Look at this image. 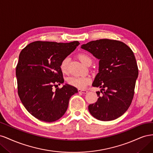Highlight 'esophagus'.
Masks as SVG:
<instances>
[{
  "label": "esophagus",
  "mask_w": 153,
  "mask_h": 153,
  "mask_svg": "<svg viewBox=\"0 0 153 153\" xmlns=\"http://www.w3.org/2000/svg\"><path fill=\"white\" fill-rule=\"evenodd\" d=\"M78 92L79 93H83V94H86L88 92V91L87 90H84V89H78Z\"/></svg>",
  "instance_id": "34e87169"
}]
</instances>
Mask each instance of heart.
<instances>
[{
  "label": "heart",
  "mask_w": 153,
  "mask_h": 153,
  "mask_svg": "<svg viewBox=\"0 0 153 153\" xmlns=\"http://www.w3.org/2000/svg\"><path fill=\"white\" fill-rule=\"evenodd\" d=\"M78 58L79 59L80 61L85 66L90 65L92 62V59L89 55L85 53H79L78 55ZM69 61V57H65L63 59L62 61L61 62L60 65V69L62 73H65L68 71V64ZM67 82L69 85L74 86L79 89H84L86 87V85L89 84V78L85 77H75L73 76L68 78Z\"/></svg>",
  "instance_id": "heart-1"
}]
</instances>
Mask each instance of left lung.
Wrapping results in <instances>:
<instances>
[{"instance_id": "obj_1", "label": "left lung", "mask_w": 153, "mask_h": 153, "mask_svg": "<svg viewBox=\"0 0 153 153\" xmlns=\"http://www.w3.org/2000/svg\"><path fill=\"white\" fill-rule=\"evenodd\" d=\"M100 60L99 73L92 86L101 88L98 99L88 106L96 119H116L128 109L134 96L138 69L133 51L121 41L108 39L92 41L81 46Z\"/></svg>"}]
</instances>
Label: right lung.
Here are the masks:
<instances>
[{"label":"right lung","mask_w":153,"mask_h":153,"mask_svg":"<svg viewBox=\"0 0 153 153\" xmlns=\"http://www.w3.org/2000/svg\"><path fill=\"white\" fill-rule=\"evenodd\" d=\"M77 41L64 43L35 41L23 49L16 68L18 94L27 110L40 121L51 123L66 112L69 99L78 90L64 83L61 62L79 45Z\"/></svg>","instance_id":"obj_1"}]
</instances>
